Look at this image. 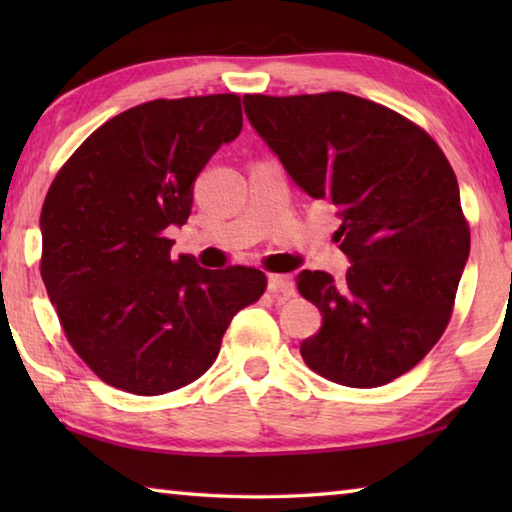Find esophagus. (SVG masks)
<instances>
[{
	"label": "esophagus",
	"mask_w": 512,
	"mask_h": 512,
	"mask_svg": "<svg viewBox=\"0 0 512 512\" xmlns=\"http://www.w3.org/2000/svg\"><path fill=\"white\" fill-rule=\"evenodd\" d=\"M268 291L277 300H289L296 293V287H293V280L289 275H268Z\"/></svg>",
	"instance_id": "34e87169"
}]
</instances>
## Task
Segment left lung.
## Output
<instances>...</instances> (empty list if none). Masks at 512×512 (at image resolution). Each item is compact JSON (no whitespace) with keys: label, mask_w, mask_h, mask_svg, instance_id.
<instances>
[{"label":"left lung","mask_w":512,"mask_h":512,"mask_svg":"<svg viewBox=\"0 0 512 512\" xmlns=\"http://www.w3.org/2000/svg\"><path fill=\"white\" fill-rule=\"evenodd\" d=\"M244 108L296 185L339 210L334 241L352 259L341 282L298 275L300 296L323 314L302 359L350 388L409 372L447 329L470 255L443 149L400 112L348 92L246 94Z\"/></svg>","instance_id":"8db88e82"}]
</instances>
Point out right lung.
<instances>
[{"label": "right lung", "instance_id": "add662e5", "mask_svg": "<svg viewBox=\"0 0 512 512\" xmlns=\"http://www.w3.org/2000/svg\"><path fill=\"white\" fill-rule=\"evenodd\" d=\"M244 126L239 94L155 99L72 153L42 203L40 275L69 345L106 384L162 395L212 366L239 309L266 291L250 266L171 257L194 180Z\"/></svg>", "mask_w": 512, "mask_h": 512}]
</instances>
